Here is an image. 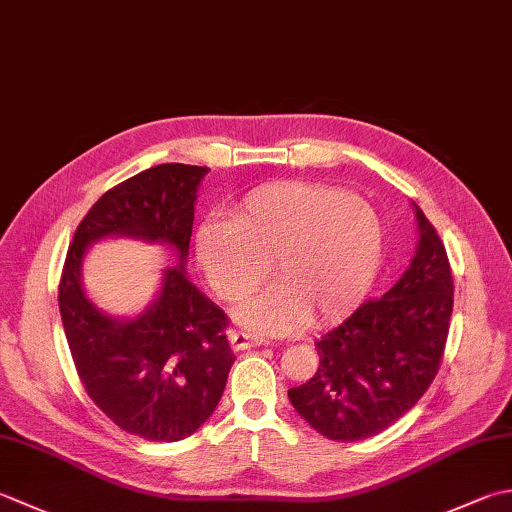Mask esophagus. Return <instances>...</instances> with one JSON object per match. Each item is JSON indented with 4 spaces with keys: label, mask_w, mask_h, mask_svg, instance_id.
<instances>
[{
    "label": "esophagus",
    "mask_w": 512,
    "mask_h": 512,
    "mask_svg": "<svg viewBox=\"0 0 512 512\" xmlns=\"http://www.w3.org/2000/svg\"><path fill=\"white\" fill-rule=\"evenodd\" d=\"M228 342H230V348H233V350H246V348L262 346L264 339L259 335L246 333V330H233V333L228 335Z\"/></svg>",
    "instance_id": "esophagus-1"
}]
</instances>
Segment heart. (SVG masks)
<instances>
[{"label":"heart","mask_w":512,"mask_h":512,"mask_svg":"<svg viewBox=\"0 0 512 512\" xmlns=\"http://www.w3.org/2000/svg\"><path fill=\"white\" fill-rule=\"evenodd\" d=\"M377 210L344 188L273 182L253 188L233 219L206 217L195 233V259L208 286L230 304L264 282H277L237 313L257 333L282 335L353 310L373 286L384 259Z\"/></svg>","instance_id":"b5f03b06"}]
</instances>
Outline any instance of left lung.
<instances>
[{
  "label": "left lung",
  "instance_id": "left-lung-1",
  "mask_svg": "<svg viewBox=\"0 0 512 512\" xmlns=\"http://www.w3.org/2000/svg\"><path fill=\"white\" fill-rule=\"evenodd\" d=\"M413 210L419 239L406 273L317 339V373L288 390L299 417L328 439L359 442L393 426L442 364L453 275L437 230L422 208Z\"/></svg>",
  "mask_w": 512,
  "mask_h": 512
}]
</instances>
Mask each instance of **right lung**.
I'll return each mask as SVG.
<instances>
[{
    "label": "right lung",
    "instance_id": "add662e5",
    "mask_svg": "<svg viewBox=\"0 0 512 512\" xmlns=\"http://www.w3.org/2000/svg\"><path fill=\"white\" fill-rule=\"evenodd\" d=\"M206 173V166L159 164L110 188L77 226L59 282L64 333L88 397L119 428L150 442L193 435L213 415L235 364L224 310L186 273ZM108 236L164 243L178 257L139 316H108L83 290L87 248Z\"/></svg>",
    "mask_w": 512,
    "mask_h": 512
}]
</instances>
